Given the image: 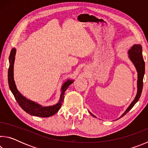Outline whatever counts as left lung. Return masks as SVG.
Returning <instances> with one entry per match:
<instances>
[{
	"label": "left lung",
	"mask_w": 148,
	"mask_h": 148,
	"mask_svg": "<svg viewBox=\"0 0 148 148\" xmlns=\"http://www.w3.org/2000/svg\"><path fill=\"white\" fill-rule=\"evenodd\" d=\"M128 54L129 58L134 65L138 73L137 93L133 101L131 102V104L129 105V106L127 108V109L125 110V112L121 115V116L120 117L125 116L127 112H129L132 109V108L134 106V104L138 101L142 91V87H143V78L145 73V62L143 59V56H142V46L140 44H134L128 51ZM89 113L92 116L95 117L90 112Z\"/></svg>",
	"instance_id": "left-lung-1"
}]
</instances>
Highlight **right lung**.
<instances>
[{
  "instance_id": "1",
  "label": "right lung",
  "mask_w": 148,
  "mask_h": 148,
  "mask_svg": "<svg viewBox=\"0 0 148 148\" xmlns=\"http://www.w3.org/2000/svg\"><path fill=\"white\" fill-rule=\"evenodd\" d=\"M16 53V48L12 49L9 57L10 66L8 69V79L10 89L12 92L13 93L17 103L19 104V106L21 107V108L24 111H25L27 114L31 115V116L41 117H47L53 116L54 114H56L59 111L60 108L61 107L62 102H63L64 100V92L69 88L70 85L73 83L74 80L69 79L62 84L61 87V97H60L59 102L56 104L50 106H42V105L36 103V102L27 99L25 97H24L23 95L20 93L17 89L14 79V64Z\"/></svg>"
}]
</instances>
